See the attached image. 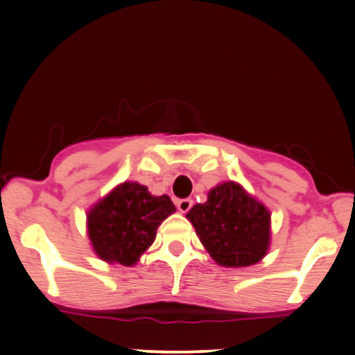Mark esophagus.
<instances>
[{
	"label": "esophagus",
	"instance_id": "1",
	"mask_svg": "<svg viewBox=\"0 0 355 355\" xmlns=\"http://www.w3.org/2000/svg\"><path fill=\"white\" fill-rule=\"evenodd\" d=\"M193 205V200L191 198H182V200H177V209L182 211V214H187Z\"/></svg>",
	"mask_w": 355,
	"mask_h": 355
}]
</instances>
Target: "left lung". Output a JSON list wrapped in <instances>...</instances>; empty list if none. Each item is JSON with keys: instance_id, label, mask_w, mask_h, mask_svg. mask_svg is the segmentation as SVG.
<instances>
[{"instance_id": "8db88e82", "label": "left lung", "mask_w": 355, "mask_h": 355, "mask_svg": "<svg viewBox=\"0 0 355 355\" xmlns=\"http://www.w3.org/2000/svg\"><path fill=\"white\" fill-rule=\"evenodd\" d=\"M211 259L225 267H248L267 254L270 214L239 183H220L209 191V200L189 211Z\"/></svg>"}]
</instances>
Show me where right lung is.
<instances>
[{
    "label": "right lung",
    "mask_w": 355,
    "mask_h": 355,
    "mask_svg": "<svg viewBox=\"0 0 355 355\" xmlns=\"http://www.w3.org/2000/svg\"><path fill=\"white\" fill-rule=\"evenodd\" d=\"M173 211L170 197H153L145 185L125 182L89 210L88 237L101 260L133 266Z\"/></svg>",
    "instance_id": "1"
}]
</instances>
